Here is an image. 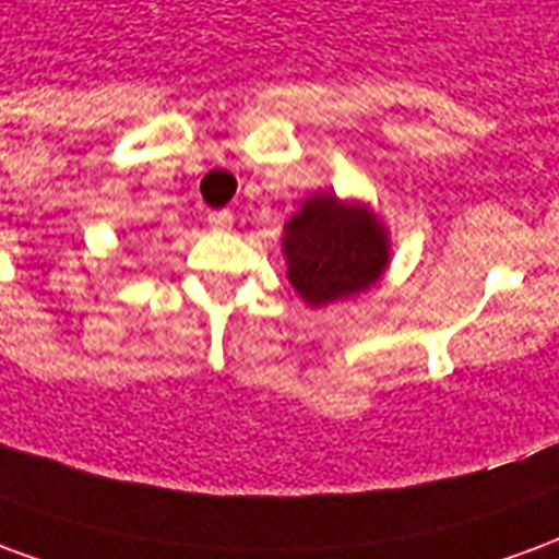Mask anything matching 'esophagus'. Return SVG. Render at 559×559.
Instances as JSON below:
<instances>
[{"label":"esophagus","mask_w":559,"mask_h":559,"mask_svg":"<svg viewBox=\"0 0 559 559\" xmlns=\"http://www.w3.org/2000/svg\"><path fill=\"white\" fill-rule=\"evenodd\" d=\"M209 227H215V230H230V227H233V212H230V209H218V212H209Z\"/></svg>","instance_id":"obj_1"}]
</instances>
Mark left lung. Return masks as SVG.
Returning a JSON list of instances; mask_svg holds the SVG:
<instances>
[{
    "label": "left lung",
    "instance_id": "left-lung-1",
    "mask_svg": "<svg viewBox=\"0 0 559 559\" xmlns=\"http://www.w3.org/2000/svg\"><path fill=\"white\" fill-rule=\"evenodd\" d=\"M287 278L308 305H329L368 290L389 263L383 227L362 206L335 194L311 197L284 233Z\"/></svg>",
    "mask_w": 559,
    "mask_h": 559
}]
</instances>
